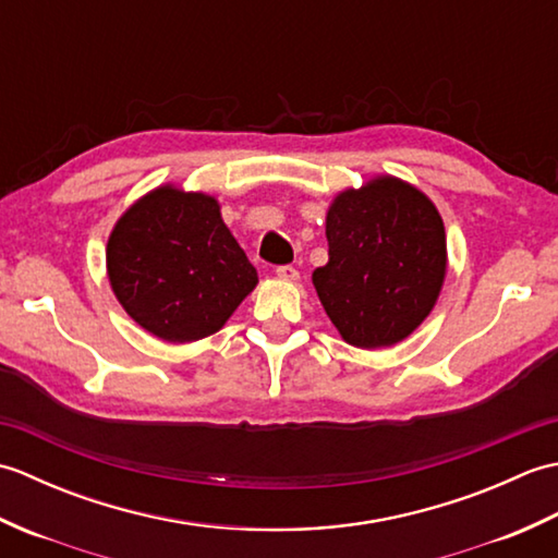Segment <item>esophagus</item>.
I'll use <instances>...</instances> for the list:
<instances>
[{
    "label": "esophagus",
    "instance_id": "esophagus-1",
    "mask_svg": "<svg viewBox=\"0 0 558 558\" xmlns=\"http://www.w3.org/2000/svg\"><path fill=\"white\" fill-rule=\"evenodd\" d=\"M276 276L280 280H286V282H294V280L300 278V272H298V268H292V266H278L276 268Z\"/></svg>",
    "mask_w": 558,
    "mask_h": 558
}]
</instances>
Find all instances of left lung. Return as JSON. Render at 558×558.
I'll list each match as a JSON object with an SVG mask.
<instances>
[{"label": "left lung", "mask_w": 558, "mask_h": 558, "mask_svg": "<svg viewBox=\"0 0 558 558\" xmlns=\"http://www.w3.org/2000/svg\"><path fill=\"white\" fill-rule=\"evenodd\" d=\"M326 236L328 264L312 280L340 338L378 350L412 336L436 306L448 268L434 201L400 177L374 174L333 196Z\"/></svg>", "instance_id": "obj_1"}]
</instances>
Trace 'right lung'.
I'll return each mask as SVG.
<instances>
[{
    "label": "right lung",
    "instance_id": "right-lung-1",
    "mask_svg": "<svg viewBox=\"0 0 558 558\" xmlns=\"http://www.w3.org/2000/svg\"><path fill=\"white\" fill-rule=\"evenodd\" d=\"M122 310L165 342H194L228 324L258 276L222 220L220 201L172 182L129 206L105 246Z\"/></svg>",
    "mask_w": 558,
    "mask_h": 558
}]
</instances>
